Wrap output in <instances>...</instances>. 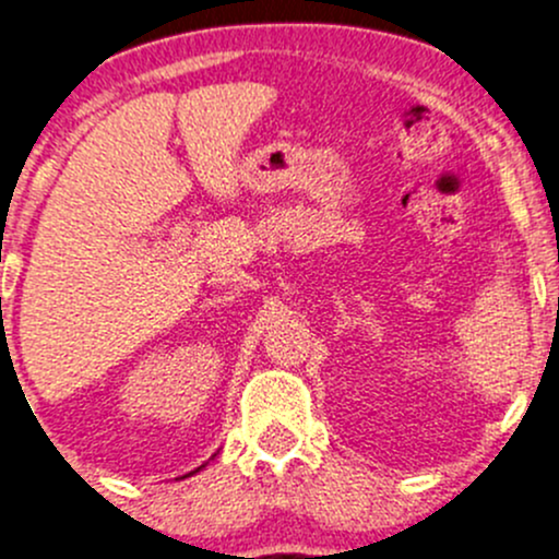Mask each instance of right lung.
<instances>
[{"mask_svg":"<svg viewBox=\"0 0 559 559\" xmlns=\"http://www.w3.org/2000/svg\"><path fill=\"white\" fill-rule=\"evenodd\" d=\"M213 456H216V454H213ZM202 467H205V465H200V467H197V471H191V473H200V471H202Z\"/></svg>","mask_w":559,"mask_h":559,"instance_id":"add662e5","label":"right lung"}]
</instances>
